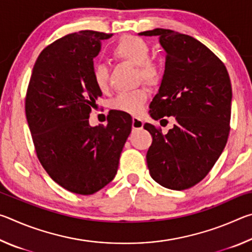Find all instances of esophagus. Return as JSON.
I'll return each instance as SVG.
<instances>
[{"instance_id": "1", "label": "esophagus", "mask_w": 252, "mask_h": 252, "mask_svg": "<svg viewBox=\"0 0 252 252\" xmlns=\"http://www.w3.org/2000/svg\"><path fill=\"white\" fill-rule=\"evenodd\" d=\"M142 126H143V122L141 119L136 118V117L132 119V129L139 130V129H142Z\"/></svg>"}]
</instances>
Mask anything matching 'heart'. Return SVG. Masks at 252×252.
Here are the masks:
<instances>
[{"instance_id": "1", "label": "heart", "mask_w": 252, "mask_h": 252, "mask_svg": "<svg viewBox=\"0 0 252 252\" xmlns=\"http://www.w3.org/2000/svg\"><path fill=\"white\" fill-rule=\"evenodd\" d=\"M112 57L118 61L131 63L136 66L138 79L155 87L161 80V66L155 60L150 59V45L140 36L126 35L117 42L111 51ZM92 75L97 89L105 91L109 85V67L103 63H96L93 66ZM148 99V91L144 88L133 91L121 92L114 97L112 108L130 114L141 112Z\"/></svg>"}]
</instances>
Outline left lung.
<instances>
[{"label": "left lung", "instance_id": "1", "mask_svg": "<svg viewBox=\"0 0 252 252\" xmlns=\"http://www.w3.org/2000/svg\"><path fill=\"white\" fill-rule=\"evenodd\" d=\"M139 35L159 36L167 53L163 78L149 113L165 125V117L176 121L167 134L151 123L143 126L152 135L148 169L162 187L185 190L207 176L225 147L231 82L220 59L194 37L165 29Z\"/></svg>", "mask_w": 252, "mask_h": 252}]
</instances>
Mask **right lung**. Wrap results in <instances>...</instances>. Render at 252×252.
<instances>
[{
	"label": "right lung",
	"mask_w": 252,
	"mask_h": 252,
	"mask_svg": "<svg viewBox=\"0 0 252 252\" xmlns=\"http://www.w3.org/2000/svg\"><path fill=\"white\" fill-rule=\"evenodd\" d=\"M111 36L85 30L46 46L27 91L25 116L36 156L52 180L73 193L93 194L113 180L131 132V116L117 110L106 126L89 125L102 95L93 80V59Z\"/></svg>",
	"instance_id": "add662e5"
}]
</instances>
